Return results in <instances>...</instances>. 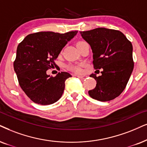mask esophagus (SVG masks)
I'll return each mask as SVG.
<instances>
[{
    "label": "esophagus",
    "instance_id": "1",
    "mask_svg": "<svg viewBox=\"0 0 147 147\" xmlns=\"http://www.w3.org/2000/svg\"><path fill=\"white\" fill-rule=\"evenodd\" d=\"M77 77H79V79H81L82 80L85 79L87 78V76H85V75H77Z\"/></svg>",
    "mask_w": 147,
    "mask_h": 147
}]
</instances>
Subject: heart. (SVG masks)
I'll return each instance as SVG.
<instances>
[{
  "instance_id": "1",
  "label": "heart",
  "mask_w": 147,
  "mask_h": 147,
  "mask_svg": "<svg viewBox=\"0 0 147 147\" xmlns=\"http://www.w3.org/2000/svg\"><path fill=\"white\" fill-rule=\"evenodd\" d=\"M85 42V41H79L77 43V46L80 45L81 44ZM83 66V64H69L67 66V68L70 71L77 72V73H79V72H81V66Z\"/></svg>"
}]
</instances>
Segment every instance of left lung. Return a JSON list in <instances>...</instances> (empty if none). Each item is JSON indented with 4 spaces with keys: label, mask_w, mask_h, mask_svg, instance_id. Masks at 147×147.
I'll return each mask as SVG.
<instances>
[{
    "label": "left lung",
    "mask_w": 147,
    "mask_h": 147,
    "mask_svg": "<svg viewBox=\"0 0 147 147\" xmlns=\"http://www.w3.org/2000/svg\"><path fill=\"white\" fill-rule=\"evenodd\" d=\"M81 34L92 49L94 68L102 70L98 77L90 75L96 85L89 91V95L102 102L115 99L125 90L133 71L131 42L120 31L105 28L83 31Z\"/></svg>",
    "instance_id": "8db88e82"
}]
</instances>
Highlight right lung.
Masks as SVG:
<instances>
[{
	"mask_svg": "<svg viewBox=\"0 0 147 147\" xmlns=\"http://www.w3.org/2000/svg\"><path fill=\"white\" fill-rule=\"evenodd\" d=\"M77 33L38 32L28 34L18 45L14 70L22 90L34 103L51 105L62 96L65 81L71 75L61 72L53 77L46 72L57 66L55 60Z\"/></svg>",
	"mask_w": 147,
	"mask_h": 147,
	"instance_id": "1",
	"label": "right lung"
}]
</instances>
